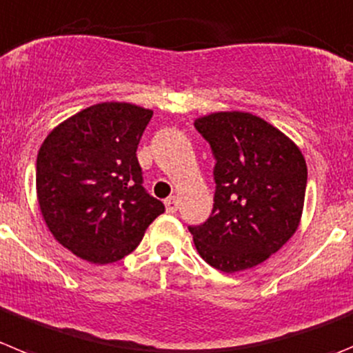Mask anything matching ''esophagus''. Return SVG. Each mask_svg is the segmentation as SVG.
I'll use <instances>...</instances> for the list:
<instances>
[{"instance_id":"34e87169","label":"esophagus","mask_w":353,"mask_h":353,"mask_svg":"<svg viewBox=\"0 0 353 353\" xmlns=\"http://www.w3.org/2000/svg\"><path fill=\"white\" fill-rule=\"evenodd\" d=\"M164 205H166L168 213H176V210H179V198H176V196H171V198H168L166 201H164Z\"/></svg>"}]
</instances>
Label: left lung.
<instances>
[{
  "mask_svg": "<svg viewBox=\"0 0 353 353\" xmlns=\"http://www.w3.org/2000/svg\"><path fill=\"white\" fill-rule=\"evenodd\" d=\"M215 155L208 221L189 228L210 266L238 273L264 263L294 236L308 170L301 148L250 112H213L194 121Z\"/></svg>",
  "mask_w": 353,
  "mask_h": 353,
  "instance_id": "obj_1",
  "label": "left lung"
}]
</instances>
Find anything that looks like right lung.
Segmentation results:
<instances>
[{
  "label": "right lung",
  "mask_w": 353,
  "mask_h": 353,
  "mask_svg": "<svg viewBox=\"0 0 353 353\" xmlns=\"http://www.w3.org/2000/svg\"><path fill=\"white\" fill-rule=\"evenodd\" d=\"M154 112L125 101L80 110L37 157V198L52 236L92 264L121 261L164 212L141 185L137 148Z\"/></svg>",
  "instance_id": "1"
}]
</instances>
